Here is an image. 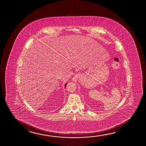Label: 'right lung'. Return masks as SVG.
Listing matches in <instances>:
<instances>
[{
  "label": "right lung",
  "mask_w": 146,
  "mask_h": 146,
  "mask_svg": "<svg viewBox=\"0 0 146 146\" xmlns=\"http://www.w3.org/2000/svg\"><path fill=\"white\" fill-rule=\"evenodd\" d=\"M66 85H67V83H66V84H65V88L66 87Z\"/></svg>",
  "instance_id": "add662e5"
}]
</instances>
